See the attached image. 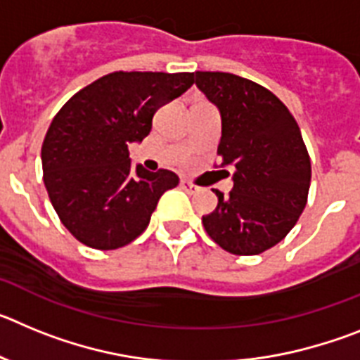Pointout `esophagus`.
Returning <instances> with one entry per match:
<instances>
[{
	"label": "esophagus",
	"mask_w": 360,
	"mask_h": 360,
	"mask_svg": "<svg viewBox=\"0 0 360 360\" xmlns=\"http://www.w3.org/2000/svg\"><path fill=\"white\" fill-rule=\"evenodd\" d=\"M180 187H182L184 191H187V193H196V191H198V187H196L195 184L187 182V180H182V182H180Z\"/></svg>",
	"instance_id": "1"
}]
</instances>
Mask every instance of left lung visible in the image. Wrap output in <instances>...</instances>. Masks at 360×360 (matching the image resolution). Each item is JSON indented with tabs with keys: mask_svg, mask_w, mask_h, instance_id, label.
Segmentation results:
<instances>
[{
	"mask_svg": "<svg viewBox=\"0 0 360 360\" xmlns=\"http://www.w3.org/2000/svg\"><path fill=\"white\" fill-rule=\"evenodd\" d=\"M196 86L221 113L218 155L234 167L229 195L202 224L214 243L256 256L287 236L310 189V157L288 108L265 86L227 72H196Z\"/></svg>",
	"mask_w": 360,
	"mask_h": 360,
	"instance_id": "left-lung-1",
	"label": "left lung"
}]
</instances>
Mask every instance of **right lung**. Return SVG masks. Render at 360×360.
Masks as SVG:
<instances>
[{
  "label": "right lung",
  "mask_w": 360,
  "mask_h": 360,
  "mask_svg": "<svg viewBox=\"0 0 360 360\" xmlns=\"http://www.w3.org/2000/svg\"><path fill=\"white\" fill-rule=\"evenodd\" d=\"M193 82L191 72H113L84 86L57 111L41 148L43 182L75 240L113 250L146 231L178 176L142 165L133 169L128 144L148 136L155 111Z\"/></svg>",
  "instance_id": "1"
}]
</instances>
